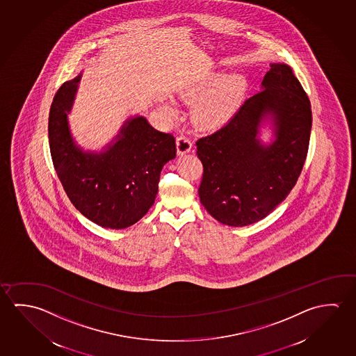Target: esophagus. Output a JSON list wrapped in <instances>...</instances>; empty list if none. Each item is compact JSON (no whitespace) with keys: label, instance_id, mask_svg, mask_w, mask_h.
I'll use <instances>...</instances> for the list:
<instances>
[{"label":"esophagus","instance_id":"esophagus-1","mask_svg":"<svg viewBox=\"0 0 356 356\" xmlns=\"http://www.w3.org/2000/svg\"><path fill=\"white\" fill-rule=\"evenodd\" d=\"M176 149H177V154L179 155H185L187 152H191L193 149V143L188 140L185 136H179L176 139Z\"/></svg>","mask_w":356,"mask_h":356}]
</instances>
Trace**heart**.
<instances>
[{
    "label": "heart",
    "instance_id": "obj_1",
    "mask_svg": "<svg viewBox=\"0 0 356 356\" xmlns=\"http://www.w3.org/2000/svg\"><path fill=\"white\" fill-rule=\"evenodd\" d=\"M247 82L241 74L215 73L201 86L193 89L188 97L196 102L191 109L195 127L204 133H216L236 117L245 99ZM168 111L171 106L166 105Z\"/></svg>",
    "mask_w": 356,
    "mask_h": 356
}]
</instances>
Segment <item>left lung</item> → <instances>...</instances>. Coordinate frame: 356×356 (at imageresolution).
<instances>
[{
    "label": "left lung",
    "mask_w": 356,
    "mask_h": 356,
    "mask_svg": "<svg viewBox=\"0 0 356 356\" xmlns=\"http://www.w3.org/2000/svg\"><path fill=\"white\" fill-rule=\"evenodd\" d=\"M270 124L274 139L264 143ZM312 108L302 84L286 63H270L261 92L236 117L196 143L204 165L198 196L217 221L243 227L262 220L297 184L308 152Z\"/></svg>",
    "instance_id": "obj_1"
}]
</instances>
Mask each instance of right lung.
I'll return each instance as SVG.
<instances>
[{
    "label": "right lung",
    "instance_id": "right-lung-1",
    "mask_svg": "<svg viewBox=\"0 0 356 356\" xmlns=\"http://www.w3.org/2000/svg\"><path fill=\"white\" fill-rule=\"evenodd\" d=\"M81 79L82 73L65 82L51 105L53 165L70 202L88 220L111 229L130 227L154 204L163 165L176 156L175 139L134 115L100 152L84 150L68 122Z\"/></svg>",
    "mask_w": 356,
    "mask_h": 356
}]
</instances>
